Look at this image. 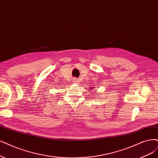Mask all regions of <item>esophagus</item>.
<instances>
[{
  "label": "esophagus",
  "instance_id": "esophagus-1",
  "mask_svg": "<svg viewBox=\"0 0 158 158\" xmlns=\"http://www.w3.org/2000/svg\"><path fill=\"white\" fill-rule=\"evenodd\" d=\"M78 79L77 78H74V79H73V82L75 83H77L78 82Z\"/></svg>",
  "mask_w": 158,
  "mask_h": 158
}]
</instances>
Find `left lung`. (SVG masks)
Instances as JSON below:
<instances>
[{"instance_id":"obj_1","label":"left lung","mask_w":158,"mask_h":158,"mask_svg":"<svg viewBox=\"0 0 158 158\" xmlns=\"http://www.w3.org/2000/svg\"><path fill=\"white\" fill-rule=\"evenodd\" d=\"M91 89H92V88H91Z\"/></svg>"}]
</instances>
